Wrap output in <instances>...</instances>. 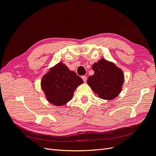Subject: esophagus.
Returning a JSON list of instances; mask_svg holds the SVG:
<instances>
[{
  "mask_svg": "<svg viewBox=\"0 0 156 156\" xmlns=\"http://www.w3.org/2000/svg\"><path fill=\"white\" fill-rule=\"evenodd\" d=\"M81 77H82V79L83 80V81L84 83H86L87 82V77L85 76V75H83V76H82Z\"/></svg>",
  "mask_w": 156,
  "mask_h": 156,
  "instance_id": "34e87169",
  "label": "esophagus"
}]
</instances>
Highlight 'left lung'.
<instances>
[{
    "label": "left lung",
    "mask_w": 156,
    "mask_h": 156,
    "mask_svg": "<svg viewBox=\"0 0 156 156\" xmlns=\"http://www.w3.org/2000/svg\"><path fill=\"white\" fill-rule=\"evenodd\" d=\"M94 72L89 76L87 84L101 99L111 100L121 92L124 84V73L112 62L101 58L92 66Z\"/></svg>",
    "instance_id": "obj_1"
}]
</instances>
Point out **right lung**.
<instances>
[{"instance_id":"obj_1","label":"right lung","mask_w":156,"mask_h":156,"mask_svg":"<svg viewBox=\"0 0 156 156\" xmlns=\"http://www.w3.org/2000/svg\"><path fill=\"white\" fill-rule=\"evenodd\" d=\"M83 83L81 77L60 62L44 75L41 87L50 103L62 106L72 100L75 90Z\"/></svg>"}]
</instances>
